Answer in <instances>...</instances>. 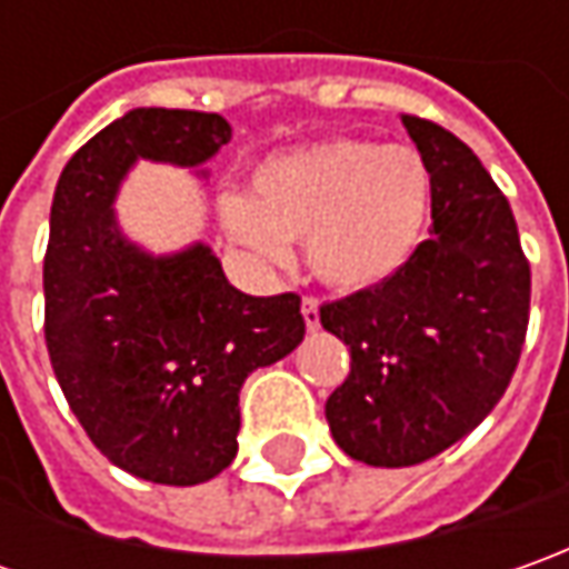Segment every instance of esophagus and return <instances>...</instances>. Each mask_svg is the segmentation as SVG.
I'll list each match as a JSON object with an SVG mask.
<instances>
[{
	"mask_svg": "<svg viewBox=\"0 0 569 569\" xmlns=\"http://www.w3.org/2000/svg\"><path fill=\"white\" fill-rule=\"evenodd\" d=\"M303 322H307V329L310 332H317L319 329V300L317 297H303Z\"/></svg>",
	"mask_w": 569,
	"mask_h": 569,
	"instance_id": "34e87169",
	"label": "esophagus"
}]
</instances>
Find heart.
<instances>
[{"mask_svg": "<svg viewBox=\"0 0 569 569\" xmlns=\"http://www.w3.org/2000/svg\"><path fill=\"white\" fill-rule=\"evenodd\" d=\"M427 206L430 170L415 148L329 139L256 164L250 196H218V221L262 269L288 266L291 240H307L319 281L363 291L411 259Z\"/></svg>", "mask_w": 569, "mask_h": 569, "instance_id": "1", "label": "heart"}]
</instances>
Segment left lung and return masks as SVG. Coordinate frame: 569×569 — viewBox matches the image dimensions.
Listing matches in <instances>:
<instances>
[{"label": "left lung", "mask_w": 569, "mask_h": 569, "mask_svg": "<svg viewBox=\"0 0 569 569\" xmlns=\"http://www.w3.org/2000/svg\"><path fill=\"white\" fill-rule=\"evenodd\" d=\"M430 170V240L377 288L319 307L351 348V373L326 402L351 459L418 466L481 425L513 380L532 274L507 196L437 122L402 117Z\"/></svg>", "instance_id": "8db88e82"}]
</instances>
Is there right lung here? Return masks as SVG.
Wrapping results in <instances>:
<instances>
[{
	"mask_svg": "<svg viewBox=\"0 0 569 569\" xmlns=\"http://www.w3.org/2000/svg\"><path fill=\"white\" fill-rule=\"evenodd\" d=\"M228 142L218 113L139 107L81 144L53 192L43 336L56 380L91 443L154 485L228 469L240 386L307 329L300 297L237 291L206 243L151 256L117 224L113 199L136 161L199 167Z\"/></svg>",
	"mask_w": 569,
	"mask_h": 569,
	"instance_id": "add662e5",
	"label": "right lung"
}]
</instances>
